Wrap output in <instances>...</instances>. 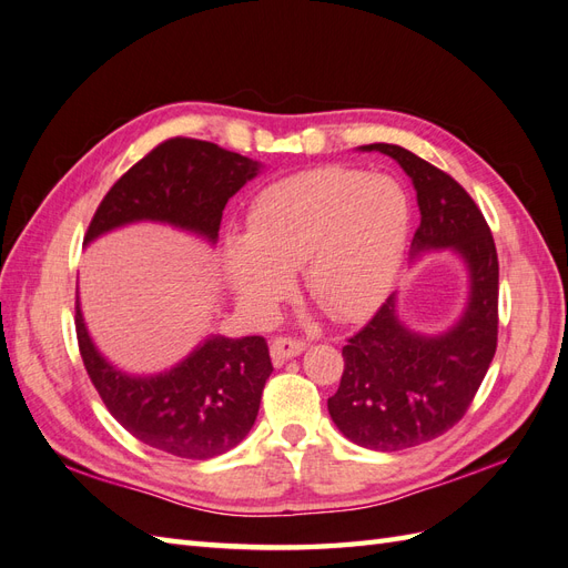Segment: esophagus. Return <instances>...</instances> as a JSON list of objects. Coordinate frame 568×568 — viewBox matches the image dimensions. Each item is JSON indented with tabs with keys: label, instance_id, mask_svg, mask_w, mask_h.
<instances>
[{
	"label": "esophagus",
	"instance_id": "obj_1",
	"mask_svg": "<svg viewBox=\"0 0 568 568\" xmlns=\"http://www.w3.org/2000/svg\"><path fill=\"white\" fill-rule=\"evenodd\" d=\"M303 351H305V343L298 338H286V336L282 338L280 336L270 343V355L274 363H286V359L301 355Z\"/></svg>",
	"mask_w": 568,
	"mask_h": 568
}]
</instances>
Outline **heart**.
Listing matches in <instances>:
<instances>
[{"instance_id":"heart-1","label":"heart","mask_w":568,"mask_h":568,"mask_svg":"<svg viewBox=\"0 0 568 568\" xmlns=\"http://www.w3.org/2000/svg\"><path fill=\"white\" fill-rule=\"evenodd\" d=\"M409 239V199L386 175L315 168L255 196L248 232L222 244V270L236 303L265 320L303 267L307 294L334 320L369 315L398 277Z\"/></svg>"}]
</instances>
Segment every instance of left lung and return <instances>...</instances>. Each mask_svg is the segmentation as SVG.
Instances as JSON below:
<instances>
[{
	"label": "left lung",
	"mask_w": 568,
	"mask_h": 568,
	"mask_svg": "<svg viewBox=\"0 0 568 568\" xmlns=\"http://www.w3.org/2000/svg\"><path fill=\"white\" fill-rule=\"evenodd\" d=\"M398 163L412 180L419 230L409 261L445 251L467 267L462 315L438 334L409 329L398 315V291L374 313L348 346L343 376L326 400L338 432L359 448L395 453L453 428L484 382L497 348V251L474 199L443 170L395 144H367Z\"/></svg>",
	"instance_id": "1"
}]
</instances>
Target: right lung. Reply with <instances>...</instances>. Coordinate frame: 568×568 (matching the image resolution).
<instances>
[{"mask_svg": "<svg viewBox=\"0 0 568 568\" xmlns=\"http://www.w3.org/2000/svg\"><path fill=\"white\" fill-rule=\"evenodd\" d=\"M263 163L217 144L175 136L132 165L99 203L84 246L134 222H159L217 244L227 201L257 178ZM80 355L118 424L151 448L209 459L242 443L257 417L272 374L263 336H205L159 374H130L97 348L75 303Z\"/></svg>", "mask_w": 568, "mask_h": 568, "instance_id": "add662e5", "label": "right lung"}]
</instances>
